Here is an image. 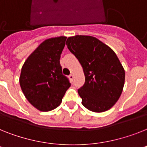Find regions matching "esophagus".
<instances>
[{"label": "esophagus", "mask_w": 147, "mask_h": 147, "mask_svg": "<svg viewBox=\"0 0 147 147\" xmlns=\"http://www.w3.org/2000/svg\"><path fill=\"white\" fill-rule=\"evenodd\" d=\"M69 79L71 80V81H73V79H74V75H73V74H70L69 76Z\"/></svg>", "instance_id": "1"}]
</instances>
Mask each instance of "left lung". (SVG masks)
Segmentation results:
<instances>
[{
	"mask_svg": "<svg viewBox=\"0 0 147 147\" xmlns=\"http://www.w3.org/2000/svg\"><path fill=\"white\" fill-rule=\"evenodd\" d=\"M66 45L83 68L85 82L78 90L82 105L97 113L111 108L119 99L125 82V71L117 55L90 36L69 37Z\"/></svg>",
	"mask_w": 147,
	"mask_h": 147,
	"instance_id": "8db88e82",
	"label": "left lung"
}]
</instances>
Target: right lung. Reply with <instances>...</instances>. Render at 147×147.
I'll use <instances>...</instances> for the list:
<instances>
[{
  "label": "right lung",
  "mask_w": 147,
  "mask_h": 147,
  "mask_svg": "<svg viewBox=\"0 0 147 147\" xmlns=\"http://www.w3.org/2000/svg\"><path fill=\"white\" fill-rule=\"evenodd\" d=\"M66 39V36H60L45 40L22 68L19 83L22 92L28 102L42 111L57 108L71 86L60 63Z\"/></svg>",
  "instance_id": "obj_1"
}]
</instances>
